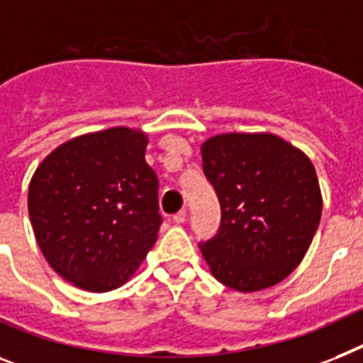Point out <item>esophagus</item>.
<instances>
[{
  "label": "esophagus",
  "instance_id": "obj_1",
  "mask_svg": "<svg viewBox=\"0 0 363 363\" xmlns=\"http://www.w3.org/2000/svg\"><path fill=\"white\" fill-rule=\"evenodd\" d=\"M173 221H175V223H184V221H186V210H179V212H177L175 216H173Z\"/></svg>",
  "mask_w": 363,
  "mask_h": 363
}]
</instances>
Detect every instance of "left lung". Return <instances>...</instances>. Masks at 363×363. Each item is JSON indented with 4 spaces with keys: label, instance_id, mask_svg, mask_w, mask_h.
<instances>
[{
    "label": "left lung",
    "instance_id": "8db88e82",
    "mask_svg": "<svg viewBox=\"0 0 363 363\" xmlns=\"http://www.w3.org/2000/svg\"><path fill=\"white\" fill-rule=\"evenodd\" d=\"M221 203V233L201 243L216 280L242 294L279 284L303 262L321 219L312 160L271 133H223L201 145Z\"/></svg>",
    "mask_w": 363,
    "mask_h": 363
}]
</instances>
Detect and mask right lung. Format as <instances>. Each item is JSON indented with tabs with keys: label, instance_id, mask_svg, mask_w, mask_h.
I'll use <instances>...</instances> for the list:
<instances>
[{
	"label": "right lung",
	"instance_id": "add662e5",
	"mask_svg": "<svg viewBox=\"0 0 363 363\" xmlns=\"http://www.w3.org/2000/svg\"><path fill=\"white\" fill-rule=\"evenodd\" d=\"M142 129L75 136L33 173L27 208L55 273L84 291L105 294L135 275L158 238V181L145 162Z\"/></svg>",
	"mask_w": 363,
	"mask_h": 363
}]
</instances>
